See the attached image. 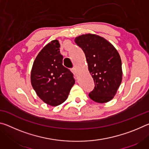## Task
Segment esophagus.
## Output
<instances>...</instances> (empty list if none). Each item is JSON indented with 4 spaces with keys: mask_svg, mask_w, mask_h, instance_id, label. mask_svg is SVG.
<instances>
[{
    "mask_svg": "<svg viewBox=\"0 0 149 149\" xmlns=\"http://www.w3.org/2000/svg\"><path fill=\"white\" fill-rule=\"evenodd\" d=\"M72 72L73 74H74V75H77V70H76V69H75V68H73V69L72 70Z\"/></svg>",
    "mask_w": 149,
    "mask_h": 149,
    "instance_id": "obj_1",
    "label": "esophagus"
}]
</instances>
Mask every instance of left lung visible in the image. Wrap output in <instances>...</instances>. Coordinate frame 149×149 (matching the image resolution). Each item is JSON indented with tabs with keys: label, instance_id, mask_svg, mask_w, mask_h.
I'll return each instance as SVG.
<instances>
[{
	"label": "left lung",
	"instance_id": "left-lung-1",
	"mask_svg": "<svg viewBox=\"0 0 149 149\" xmlns=\"http://www.w3.org/2000/svg\"><path fill=\"white\" fill-rule=\"evenodd\" d=\"M74 41L84 50L95 88L89 97L98 103L109 102L122 83V60L116 48L104 37L92 33L79 35Z\"/></svg>",
	"mask_w": 149,
	"mask_h": 149
}]
</instances>
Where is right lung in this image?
Listing matches in <instances>:
<instances>
[{
    "label": "right lung",
    "mask_w": 149,
    "mask_h": 149,
    "mask_svg": "<svg viewBox=\"0 0 149 149\" xmlns=\"http://www.w3.org/2000/svg\"><path fill=\"white\" fill-rule=\"evenodd\" d=\"M60 47L56 39L45 45L35 59L31 72L35 91L42 101L52 107L64 102L75 84L72 73L62 65Z\"/></svg>",
    "instance_id": "1"
}]
</instances>
